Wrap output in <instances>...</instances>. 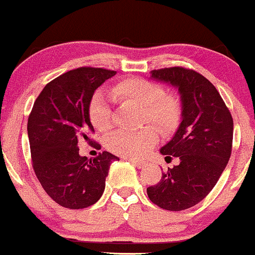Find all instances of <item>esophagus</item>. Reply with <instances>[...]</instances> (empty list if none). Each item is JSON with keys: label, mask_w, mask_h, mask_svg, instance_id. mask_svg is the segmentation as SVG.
Masks as SVG:
<instances>
[{"label": "esophagus", "mask_w": 255, "mask_h": 255, "mask_svg": "<svg viewBox=\"0 0 255 255\" xmlns=\"http://www.w3.org/2000/svg\"><path fill=\"white\" fill-rule=\"evenodd\" d=\"M128 160L130 161V163H132L136 168H139V169L143 168V166L146 165V161L143 160H136V159H132V158H128Z\"/></svg>", "instance_id": "1"}]
</instances>
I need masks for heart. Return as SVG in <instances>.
<instances>
[{
  "mask_svg": "<svg viewBox=\"0 0 255 255\" xmlns=\"http://www.w3.org/2000/svg\"><path fill=\"white\" fill-rule=\"evenodd\" d=\"M109 96L120 103L141 107L143 122H149L161 133H170L180 124L182 107L179 96L164 92L163 87L143 78H125L109 87ZM90 122L98 131L106 132L113 124L111 106L102 96L92 98L89 106ZM157 130L147 125L137 130H119L107 141L109 150L119 155L139 158L157 142Z\"/></svg>",
  "mask_w": 255,
  "mask_h": 255,
  "instance_id": "1",
  "label": "heart"
}]
</instances>
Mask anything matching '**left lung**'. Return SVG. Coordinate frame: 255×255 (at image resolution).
I'll list each match as a JSON object with an SVG mask.
<instances>
[{
	"mask_svg": "<svg viewBox=\"0 0 255 255\" xmlns=\"http://www.w3.org/2000/svg\"><path fill=\"white\" fill-rule=\"evenodd\" d=\"M152 78L179 87L182 122L161 147L166 158L179 157L160 181L147 188L149 199L180 212L198 204L218 182L232 152L234 119L215 86L202 74L183 67L153 70Z\"/></svg>",
	"mask_w": 255,
	"mask_h": 255,
	"instance_id": "left-lung-1",
	"label": "left lung"
}]
</instances>
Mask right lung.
<instances>
[{
    "label": "right lung",
    "mask_w": 255,
    "mask_h": 255,
    "mask_svg": "<svg viewBox=\"0 0 255 255\" xmlns=\"http://www.w3.org/2000/svg\"><path fill=\"white\" fill-rule=\"evenodd\" d=\"M114 70L81 67L50 81L35 101L28 119L32 169L46 193L69 209L95 204L103 194L112 161L119 158L103 150L94 159L79 154L85 139L101 149L90 135L89 106L95 90Z\"/></svg>",
    "instance_id": "1"
}]
</instances>
